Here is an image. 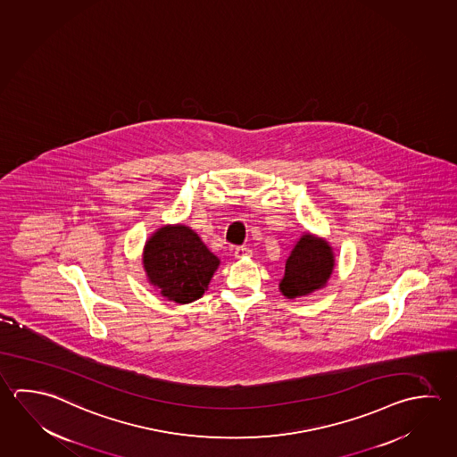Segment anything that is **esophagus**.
I'll return each mask as SVG.
<instances>
[{
	"label": "esophagus",
	"mask_w": 457,
	"mask_h": 457,
	"mask_svg": "<svg viewBox=\"0 0 457 457\" xmlns=\"http://www.w3.org/2000/svg\"><path fill=\"white\" fill-rule=\"evenodd\" d=\"M251 254H253V251L246 248V246H238V248L235 249V258L245 259L251 256Z\"/></svg>",
	"instance_id": "34e87169"
}]
</instances>
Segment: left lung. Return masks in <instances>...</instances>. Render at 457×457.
Masks as SVG:
<instances>
[{
  "label": "left lung",
  "mask_w": 457,
  "mask_h": 457,
  "mask_svg": "<svg viewBox=\"0 0 457 457\" xmlns=\"http://www.w3.org/2000/svg\"><path fill=\"white\" fill-rule=\"evenodd\" d=\"M335 267L333 248L320 237L304 233L285 262V275L278 283L288 299L311 295L324 288Z\"/></svg>",
  "instance_id": "1"
}]
</instances>
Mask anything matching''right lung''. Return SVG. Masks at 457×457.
Returning <instances> with one entry per match:
<instances>
[{
    "label": "right lung",
    "mask_w": 457,
    "mask_h": 457,
    "mask_svg": "<svg viewBox=\"0 0 457 457\" xmlns=\"http://www.w3.org/2000/svg\"><path fill=\"white\" fill-rule=\"evenodd\" d=\"M220 261L187 225H166L143 249V267L153 287L179 304L196 301L208 290Z\"/></svg>",
    "instance_id": "add662e5"
}]
</instances>
